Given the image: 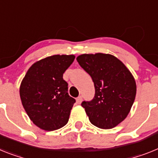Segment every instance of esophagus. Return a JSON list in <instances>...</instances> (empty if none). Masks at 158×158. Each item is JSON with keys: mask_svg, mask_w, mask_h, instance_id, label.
Segmentation results:
<instances>
[{"mask_svg": "<svg viewBox=\"0 0 158 158\" xmlns=\"http://www.w3.org/2000/svg\"><path fill=\"white\" fill-rule=\"evenodd\" d=\"M82 100H83V97L82 96H79L77 98H76V102L78 104H80L82 102Z\"/></svg>", "mask_w": 158, "mask_h": 158, "instance_id": "esophagus-1", "label": "esophagus"}]
</instances>
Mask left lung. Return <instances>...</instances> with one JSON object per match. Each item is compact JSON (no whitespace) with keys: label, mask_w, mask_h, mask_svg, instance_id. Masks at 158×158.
<instances>
[{"label":"left lung","mask_w":158,"mask_h":158,"mask_svg":"<svg viewBox=\"0 0 158 158\" xmlns=\"http://www.w3.org/2000/svg\"><path fill=\"white\" fill-rule=\"evenodd\" d=\"M76 60L94 82V98L81 103L89 120L98 128H114L127 118L135 99L132 74L111 55L83 54Z\"/></svg>","instance_id":"left-lung-1"}]
</instances>
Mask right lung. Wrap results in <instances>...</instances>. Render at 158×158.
<instances>
[{"label":"right lung","mask_w":158,"mask_h":158,"mask_svg":"<svg viewBox=\"0 0 158 158\" xmlns=\"http://www.w3.org/2000/svg\"><path fill=\"white\" fill-rule=\"evenodd\" d=\"M75 60L73 55H55L31 65L22 80V105L32 123L52 131L68 122L75 99L68 94L63 75Z\"/></svg>","instance_id":"1"}]
</instances>
